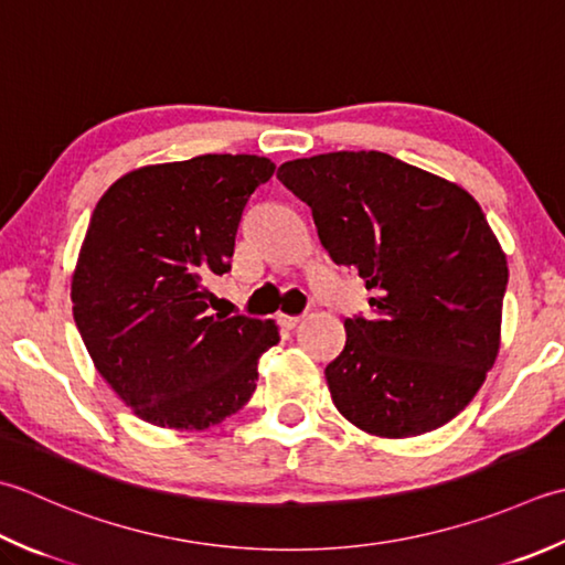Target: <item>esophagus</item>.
Returning <instances> with one entry per match:
<instances>
[{"mask_svg": "<svg viewBox=\"0 0 565 565\" xmlns=\"http://www.w3.org/2000/svg\"><path fill=\"white\" fill-rule=\"evenodd\" d=\"M276 320H279V323L284 326V328H296L298 323H301V320H303V316H286V313H279V316H276Z\"/></svg>", "mask_w": 565, "mask_h": 565, "instance_id": "34e87169", "label": "esophagus"}]
</instances>
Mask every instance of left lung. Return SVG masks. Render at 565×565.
<instances>
[{"label": "left lung", "mask_w": 565, "mask_h": 565, "mask_svg": "<svg viewBox=\"0 0 565 565\" xmlns=\"http://www.w3.org/2000/svg\"><path fill=\"white\" fill-rule=\"evenodd\" d=\"M276 179L311 207L330 259L377 294L326 367L338 412L382 438L456 418L500 352L510 276L478 201L382 151L286 161Z\"/></svg>", "instance_id": "1"}]
</instances>
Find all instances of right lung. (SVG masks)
<instances>
[{
    "mask_svg": "<svg viewBox=\"0 0 565 565\" xmlns=\"http://www.w3.org/2000/svg\"><path fill=\"white\" fill-rule=\"evenodd\" d=\"M276 166L205 153L143 166L93 210L71 298L97 372L143 422L201 430L257 390L274 320L210 313V281L230 271L249 195Z\"/></svg>",
    "mask_w": 565,
    "mask_h": 565,
    "instance_id": "right-lung-1",
    "label": "right lung"
}]
</instances>
